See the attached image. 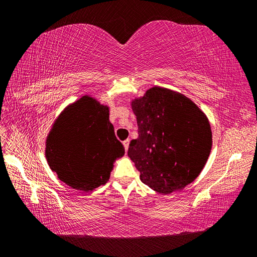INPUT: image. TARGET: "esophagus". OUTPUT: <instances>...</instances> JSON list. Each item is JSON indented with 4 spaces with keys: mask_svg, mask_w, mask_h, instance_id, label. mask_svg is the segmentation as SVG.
<instances>
[{
    "mask_svg": "<svg viewBox=\"0 0 257 257\" xmlns=\"http://www.w3.org/2000/svg\"><path fill=\"white\" fill-rule=\"evenodd\" d=\"M129 143H130L129 139H125V141L123 142V145H124L125 151H128V149H129Z\"/></svg>",
    "mask_w": 257,
    "mask_h": 257,
    "instance_id": "34e87169",
    "label": "esophagus"
}]
</instances>
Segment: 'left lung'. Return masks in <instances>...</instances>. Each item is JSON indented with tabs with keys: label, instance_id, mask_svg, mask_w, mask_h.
I'll list each match as a JSON object with an SVG mask.
<instances>
[{
	"label": "left lung",
	"instance_id": "left-lung-1",
	"mask_svg": "<svg viewBox=\"0 0 257 257\" xmlns=\"http://www.w3.org/2000/svg\"><path fill=\"white\" fill-rule=\"evenodd\" d=\"M138 138L128 156L141 180L161 194L185 188L203 170L211 153L212 132L206 115L185 95L152 87L132 102Z\"/></svg>",
	"mask_w": 257,
	"mask_h": 257
}]
</instances>
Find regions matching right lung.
<instances>
[{"label":"right lung","mask_w":257,"mask_h":257,"mask_svg":"<svg viewBox=\"0 0 257 257\" xmlns=\"http://www.w3.org/2000/svg\"><path fill=\"white\" fill-rule=\"evenodd\" d=\"M45 155L61 181L89 191L108 180L113 162L124 155V147L108 120V107L82 96L56 119Z\"/></svg>","instance_id":"add662e5"}]
</instances>
